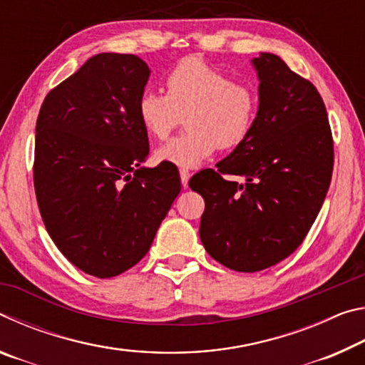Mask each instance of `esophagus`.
Returning a JSON list of instances; mask_svg holds the SVG:
<instances>
[{
  "label": "esophagus",
  "mask_w": 365,
  "mask_h": 365,
  "mask_svg": "<svg viewBox=\"0 0 365 365\" xmlns=\"http://www.w3.org/2000/svg\"><path fill=\"white\" fill-rule=\"evenodd\" d=\"M180 180H182V187L187 188L188 180H190V172L187 169H180Z\"/></svg>",
  "instance_id": "obj_1"
}]
</instances>
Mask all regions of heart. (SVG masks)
Masks as SVG:
<instances>
[{
  "label": "heart",
  "instance_id": "b5f03b06",
  "mask_svg": "<svg viewBox=\"0 0 365 365\" xmlns=\"http://www.w3.org/2000/svg\"><path fill=\"white\" fill-rule=\"evenodd\" d=\"M168 93L145 90L137 106L141 127L156 140L168 138L187 115L188 132L156 151L159 163L191 169L250 137L257 114V95L201 58L190 56L165 76Z\"/></svg>",
  "mask_w": 365,
  "mask_h": 365
}]
</instances>
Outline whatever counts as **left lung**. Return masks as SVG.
<instances>
[{
  "label": "left lung",
  "instance_id": "obj_1",
  "mask_svg": "<svg viewBox=\"0 0 365 365\" xmlns=\"http://www.w3.org/2000/svg\"><path fill=\"white\" fill-rule=\"evenodd\" d=\"M251 63L259 106L250 137L215 164L217 170H201L190 180L206 202L202 246L237 272L264 270L298 248L324 205L333 170L330 123L316 86L277 54L261 53Z\"/></svg>",
  "mask_w": 365,
  "mask_h": 365
}]
</instances>
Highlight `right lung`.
<instances>
[{
  "instance_id": "1",
  "label": "right lung",
  "mask_w": 365,
  "mask_h": 365,
  "mask_svg": "<svg viewBox=\"0 0 365 365\" xmlns=\"http://www.w3.org/2000/svg\"><path fill=\"white\" fill-rule=\"evenodd\" d=\"M150 67L100 53L46 95L35 128L34 185L58 250L85 274L133 267L180 193L177 169L141 168L150 153L137 106Z\"/></svg>"
}]
</instances>
